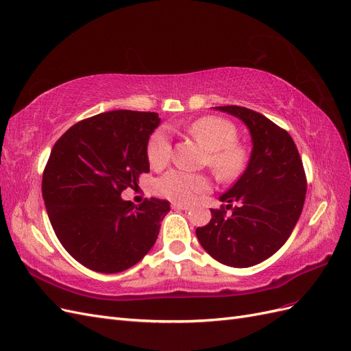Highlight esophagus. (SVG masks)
I'll list each match as a JSON object with an SVG mask.
<instances>
[{"label":"esophagus","mask_w":351,"mask_h":351,"mask_svg":"<svg viewBox=\"0 0 351 351\" xmlns=\"http://www.w3.org/2000/svg\"><path fill=\"white\" fill-rule=\"evenodd\" d=\"M173 209H182V210H187L190 206L189 205H184V204H177V202H174V204L171 205Z\"/></svg>","instance_id":"esophagus-1"}]
</instances>
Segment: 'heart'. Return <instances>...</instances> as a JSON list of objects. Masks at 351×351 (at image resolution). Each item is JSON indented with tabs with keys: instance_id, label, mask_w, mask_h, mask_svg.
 I'll return each mask as SVG.
<instances>
[{
	"instance_id": "obj_1",
	"label": "heart",
	"mask_w": 351,
	"mask_h": 351,
	"mask_svg": "<svg viewBox=\"0 0 351 351\" xmlns=\"http://www.w3.org/2000/svg\"><path fill=\"white\" fill-rule=\"evenodd\" d=\"M190 136L208 151L206 162L221 180H232L241 174L247 164V149L237 143V130L221 117H202L187 127ZM171 156V143L165 129H158L147 142V161L154 168H162ZM209 180L202 174L171 169L156 182L158 193L177 202L189 204L197 193L206 192Z\"/></svg>"
}]
</instances>
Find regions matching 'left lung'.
<instances>
[{
    "label": "left lung",
    "mask_w": 351,
    "mask_h": 351,
    "mask_svg": "<svg viewBox=\"0 0 351 351\" xmlns=\"http://www.w3.org/2000/svg\"><path fill=\"white\" fill-rule=\"evenodd\" d=\"M214 110L244 123L252 152L244 173L219 196L231 214L210 209L209 224L196 236L215 261L249 268L271 258L299 221L306 197L303 162L291 136L265 115L237 105Z\"/></svg>",
    "instance_id": "8db88e82"
}]
</instances>
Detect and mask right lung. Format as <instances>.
Segmentation results:
<instances>
[{
    "instance_id": "obj_1",
    "label": "right lung",
    "mask_w": 351,
    "mask_h": 351,
    "mask_svg": "<svg viewBox=\"0 0 351 351\" xmlns=\"http://www.w3.org/2000/svg\"><path fill=\"white\" fill-rule=\"evenodd\" d=\"M159 123L156 112H102L70 127L52 147L42 196L62 247L83 267L121 272L155 244L169 202L134 205L121 192L149 173L147 142Z\"/></svg>"
}]
</instances>
